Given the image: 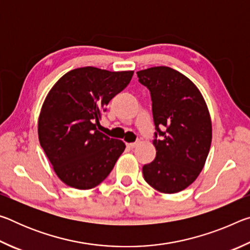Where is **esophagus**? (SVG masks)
<instances>
[{"mask_svg":"<svg viewBox=\"0 0 250 250\" xmlns=\"http://www.w3.org/2000/svg\"><path fill=\"white\" fill-rule=\"evenodd\" d=\"M139 145V142H132V143H126V146L130 147V149H133V147H135Z\"/></svg>","mask_w":250,"mask_h":250,"instance_id":"esophagus-1","label":"esophagus"}]
</instances>
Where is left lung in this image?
<instances>
[{"instance_id": "obj_1", "label": "left lung", "mask_w": 250, "mask_h": 250, "mask_svg": "<svg viewBox=\"0 0 250 250\" xmlns=\"http://www.w3.org/2000/svg\"><path fill=\"white\" fill-rule=\"evenodd\" d=\"M150 90L156 132L155 159L142 167L146 182L156 191L173 194L200 175L211 143V120L198 88L170 67H151L137 73ZM160 138L158 139L157 135Z\"/></svg>"}]
</instances>
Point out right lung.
Returning <instances> with one entry per match:
<instances>
[{
	"mask_svg": "<svg viewBox=\"0 0 250 250\" xmlns=\"http://www.w3.org/2000/svg\"><path fill=\"white\" fill-rule=\"evenodd\" d=\"M133 71L82 67L65 74L46 96L39 139L56 175L66 185H99L125 149L124 141L97 130L105 107L128 86Z\"/></svg>",
	"mask_w": 250,
	"mask_h": 250,
	"instance_id": "add662e5",
	"label": "right lung"
}]
</instances>
